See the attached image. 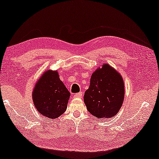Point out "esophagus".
Instances as JSON below:
<instances>
[{"mask_svg": "<svg viewBox=\"0 0 159 159\" xmlns=\"http://www.w3.org/2000/svg\"><path fill=\"white\" fill-rule=\"evenodd\" d=\"M75 97L77 98H81L82 97V93L80 92V93H77V94L75 95Z\"/></svg>", "mask_w": 159, "mask_h": 159, "instance_id": "obj_1", "label": "esophagus"}]
</instances>
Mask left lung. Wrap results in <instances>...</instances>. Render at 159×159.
<instances>
[{"label": "left lung", "instance_id": "1", "mask_svg": "<svg viewBox=\"0 0 159 159\" xmlns=\"http://www.w3.org/2000/svg\"><path fill=\"white\" fill-rule=\"evenodd\" d=\"M125 83L119 71L108 64H103L92 74L84 102L91 114L99 119L114 116L125 99Z\"/></svg>", "mask_w": 159, "mask_h": 159}]
</instances>
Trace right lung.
Segmentation results:
<instances>
[{
  "mask_svg": "<svg viewBox=\"0 0 159 159\" xmlns=\"http://www.w3.org/2000/svg\"><path fill=\"white\" fill-rule=\"evenodd\" d=\"M70 93L60 80L57 70H46L36 82L32 101L38 111L49 119H56L66 110Z\"/></svg>",
  "mask_w": 159,
  "mask_h": 159,
  "instance_id": "obj_1",
  "label": "right lung"
}]
</instances>
